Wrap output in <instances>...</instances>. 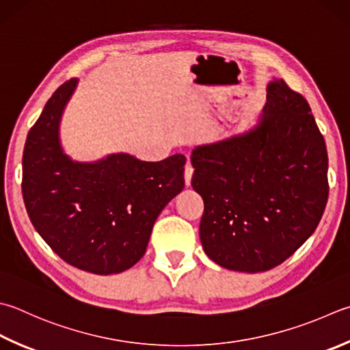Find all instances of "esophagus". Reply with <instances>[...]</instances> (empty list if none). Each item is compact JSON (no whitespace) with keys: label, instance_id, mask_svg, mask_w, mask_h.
<instances>
[{"label":"esophagus","instance_id":"obj_1","mask_svg":"<svg viewBox=\"0 0 350 350\" xmlns=\"http://www.w3.org/2000/svg\"><path fill=\"white\" fill-rule=\"evenodd\" d=\"M192 175H193V167H192V164H190V161H187L186 167H184V183H186V186H190Z\"/></svg>","mask_w":350,"mask_h":350}]
</instances>
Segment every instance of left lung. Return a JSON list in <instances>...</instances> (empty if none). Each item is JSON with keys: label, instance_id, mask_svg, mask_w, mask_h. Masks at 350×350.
Instances as JSON below:
<instances>
[{"label": "left lung", "instance_id": "left-lung-1", "mask_svg": "<svg viewBox=\"0 0 350 350\" xmlns=\"http://www.w3.org/2000/svg\"><path fill=\"white\" fill-rule=\"evenodd\" d=\"M202 196L200 237L227 269L268 271L311 236L325 212L326 143L309 103L282 79L269 82L257 126L202 144L190 157Z\"/></svg>", "mask_w": 350, "mask_h": 350}]
</instances>
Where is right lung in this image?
<instances>
[{"label":"right lung","mask_w":350,"mask_h":350,"mask_svg":"<svg viewBox=\"0 0 350 350\" xmlns=\"http://www.w3.org/2000/svg\"><path fill=\"white\" fill-rule=\"evenodd\" d=\"M76 83L70 79L53 93L27 135L24 204L61 259L88 273H122L142 259L158 215L183 190L186 157L152 163L114 154L72 161L59 143V122Z\"/></svg>","instance_id":"add662e5"}]
</instances>
